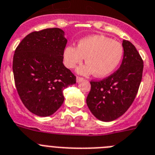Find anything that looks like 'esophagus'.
<instances>
[{"label": "esophagus", "mask_w": 155, "mask_h": 155, "mask_svg": "<svg viewBox=\"0 0 155 155\" xmlns=\"http://www.w3.org/2000/svg\"><path fill=\"white\" fill-rule=\"evenodd\" d=\"M83 80H84V78L80 77V76H77V77H76V82H77V83H80V82L83 81Z\"/></svg>", "instance_id": "1"}]
</instances>
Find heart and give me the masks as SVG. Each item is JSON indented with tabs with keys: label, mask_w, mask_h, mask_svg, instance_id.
<instances>
[{
	"label": "heart",
	"mask_w": 155,
	"mask_h": 155,
	"mask_svg": "<svg viewBox=\"0 0 155 155\" xmlns=\"http://www.w3.org/2000/svg\"><path fill=\"white\" fill-rule=\"evenodd\" d=\"M124 55L121 43L103 35H92L79 41L77 47L69 45L64 49V65L73 68L83 62L85 65L77 69L82 75L94 73L97 77H105L117 68Z\"/></svg>",
	"instance_id": "obj_1"
}]
</instances>
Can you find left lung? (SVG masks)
<instances>
[{
  "instance_id": "obj_1",
  "label": "left lung",
  "mask_w": 155,
  "mask_h": 155,
  "mask_svg": "<svg viewBox=\"0 0 155 155\" xmlns=\"http://www.w3.org/2000/svg\"><path fill=\"white\" fill-rule=\"evenodd\" d=\"M124 58L114 73L100 81H91L87 97L89 110L97 119L112 121L128 110L143 76V61L132 42L124 40Z\"/></svg>"
}]
</instances>
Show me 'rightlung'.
<instances>
[{
    "instance_id": "1",
    "label": "right lung",
    "mask_w": 155,
    "mask_h": 155,
    "mask_svg": "<svg viewBox=\"0 0 155 155\" xmlns=\"http://www.w3.org/2000/svg\"><path fill=\"white\" fill-rule=\"evenodd\" d=\"M60 28H47L27 35L13 56L15 87L23 105L39 117L53 114L63 104V91L76 83L63 64L67 44Z\"/></svg>"
}]
</instances>
